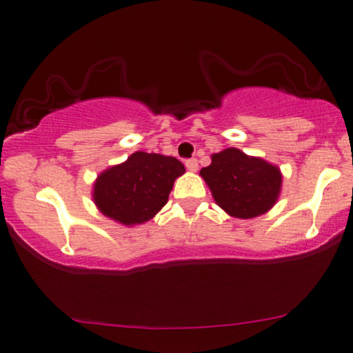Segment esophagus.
I'll return each mask as SVG.
<instances>
[{
	"instance_id": "obj_1",
	"label": "esophagus",
	"mask_w": 353,
	"mask_h": 353,
	"mask_svg": "<svg viewBox=\"0 0 353 353\" xmlns=\"http://www.w3.org/2000/svg\"><path fill=\"white\" fill-rule=\"evenodd\" d=\"M185 168L189 169L190 172H195L196 169H199V161H196V158H190V159H187V161H185Z\"/></svg>"
}]
</instances>
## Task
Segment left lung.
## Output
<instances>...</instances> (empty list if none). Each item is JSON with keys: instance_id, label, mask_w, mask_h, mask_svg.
<instances>
[{"instance_id": "left-lung-1", "label": "left lung", "mask_w": 353, "mask_h": 353, "mask_svg": "<svg viewBox=\"0 0 353 353\" xmlns=\"http://www.w3.org/2000/svg\"><path fill=\"white\" fill-rule=\"evenodd\" d=\"M216 203L234 218L250 219L266 213L278 200L279 169L261 158L228 148L211 157L210 166L200 171Z\"/></svg>"}]
</instances>
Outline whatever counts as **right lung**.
I'll use <instances>...</instances> for the list:
<instances>
[{"instance_id": "add662e5", "label": "right lung", "mask_w": 353, "mask_h": 353, "mask_svg": "<svg viewBox=\"0 0 353 353\" xmlns=\"http://www.w3.org/2000/svg\"><path fill=\"white\" fill-rule=\"evenodd\" d=\"M184 164L172 157L137 152L98 176L93 200L105 216L130 225L152 219L166 205Z\"/></svg>"}]
</instances>
